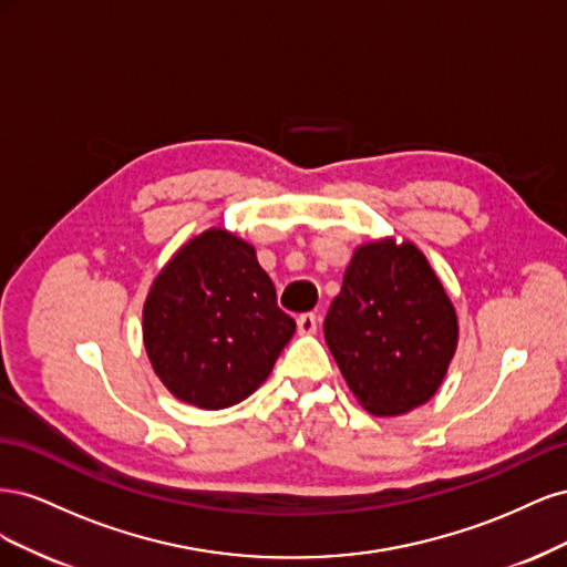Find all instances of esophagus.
<instances>
[{
    "label": "esophagus",
    "instance_id": "34e87169",
    "mask_svg": "<svg viewBox=\"0 0 567 567\" xmlns=\"http://www.w3.org/2000/svg\"><path fill=\"white\" fill-rule=\"evenodd\" d=\"M298 331H300L302 336L317 333V315H312V312L300 315V317H298Z\"/></svg>",
    "mask_w": 567,
    "mask_h": 567
}]
</instances>
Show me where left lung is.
Masks as SVG:
<instances>
[{
    "label": "left lung",
    "mask_w": 567,
    "mask_h": 567,
    "mask_svg": "<svg viewBox=\"0 0 567 567\" xmlns=\"http://www.w3.org/2000/svg\"><path fill=\"white\" fill-rule=\"evenodd\" d=\"M323 338L357 402L373 416H400L440 390L458 319L427 257L388 236L354 248Z\"/></svg>",
    "instance_id": "left-lung-1"
}]
</instances>
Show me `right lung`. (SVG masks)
<instances>
[{"label": "right lung", "instance_id": "right-lung-1", "mask_svg": "<svg viewBox=\"0 0 567 567\" xmlns=\"http://www.w3.org/2000/svg\"><path fill=\"white\" fill-rule=\"evenodd\" d=\"M142 317L144 348L161 383L208 411L244 402L260 388L296 333L255 248L221 227L205 229L169 257Z\"/></svg>", "mask_w": 567, "mask_h": 567}]
</instances>
